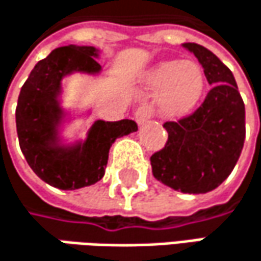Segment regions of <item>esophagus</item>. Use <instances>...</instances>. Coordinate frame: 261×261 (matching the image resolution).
<instances>
[{"label":"esophagus","instance_id":"obj_1","mask_svg":"<svg viewBox=\"0 0 261 261\" xmlns=\"http://www.w3.org/2000/svg\"><path fill=\"white\" fill-rule=\"evenodd\" d=\"M151 117H153V108L150 105H141L135 113V120L140 126L148 123Z\"/></svg>","mask_w":261,"mask_h":261}]
</instances>
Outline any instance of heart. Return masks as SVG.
Segmentation results:
<instances>
[{"instance_id": "b5f03b06", "label": "heart", "mask_w": 261, "mask_h": 261, "mask_svg": "<svg viewBox=\"0 0 261 261\" xmlns=\"http://www.w3.org/2000/svg\"><path fill=\"white\" fill-rule=\"evenodd\" d=\"M206 87L204 69L194 60H170L147 75L146 90L159 97V113L167 118L191 114L200 103Z\"/></svg>"}]
</instances>
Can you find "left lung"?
<instances>
[{
    "label": "left lung",
    "mask_w": 261,
    "mask_h": 261,
    "mask_svg": "<svg viewBox=\"0 0 261 261\" xmlns=\"http://www.w3.org/2000/svg\"><path fill=\"white\" fill-rule=\"evenodd\" d=\"M212 85L204 102L177 121L164 124L167 144L150 158L153 176L185 194H206L233 171L245 141V105L231 70L197 43H183Z\"/></svg>",
    "instance_id": "1"
}]
</instances>
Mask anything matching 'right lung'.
I'll return each instance as SVG.
<instances>
[{
    "label": "right lung",
    "instance_id": "add662e5",
    "mask_svg": "<svg viewBox=\"0 0 261 261\" xmlns=\"http://www.w3.org/2000/svg\"><path fill=\"white\" fill-rule=\"evenodd\" d=\"M93 46L54 49L31 70L20 88L16 107V129L20 150L31 170L48 185L72 191L90 186L103 177L108 153L117 138L138 130L134 120H97L87 140L61 146L58 127L64 111L60 107L61 81L82 72L96 75L102 70Z\"/></svg>",
    "mask_w": 261,
    "mask_h": 261
}]
</instances>
